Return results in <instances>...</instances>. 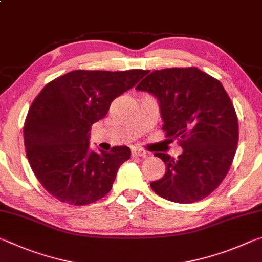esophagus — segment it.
I'll return each mask as SVG.
<instances>
[{
    "label": "esophagus",
    "instance_id": "34e87169",
    "mask_svg": "<svg viewBox=\"0 0 262 262\" xmlns=\"http://www.w3.org/2000/svg\"><path fill=\"white\" fill-rule=\"evenodd\" d=\"M132 155L137 158H145L147 155V152L141 148H134L132 149Z\"/></svg>",
    "mask_w": 262,
    "mask_h": 262
}]
</instances>
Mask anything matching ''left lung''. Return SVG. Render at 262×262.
<instances>
[{"instance_id":"1","label":"left lung","mask_w":262,"mask_h":262,"mask_svg":"<svg viewBox=\"0 0 262 262\" xmlns=\"http://www.w3.org/2000/svg\"><path fill=\"white\" fill-rule=\"evenodd\" d=\"M136 90L158 99L162 130L183 148L177 159L154 154L166 164V173L150 183L152 190L178 204L206 198L227 176L237 149L238 119L224 87L192 67L155 70Z\"/></svg>"}]
</instances>
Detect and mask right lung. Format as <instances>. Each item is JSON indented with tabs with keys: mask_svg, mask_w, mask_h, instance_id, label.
<instances>
[{
	"mask_svg": "<svg viewBox=\"0 0 262 262\" xmlns=\"http://www.w3.org/2000/svg\"><path fill=\"white\" fill-rule=\"evenodd\" d=\"M147 70H75L48 82L36 95L24 123L26 157L35 177L62 203L82 206L112 190L118 168L131 158L126 146L90 149V130L117 96Z\"/></svg>",
	"mask_w": 262,
	"mask_h": 262,
	"instance_id": "1",
	"label": "right lung"
}]
</instances>
